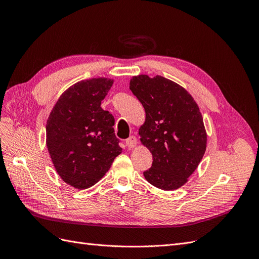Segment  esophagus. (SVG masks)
I'll return each mask as SVG.
<instances>
[{"mask_svg": "<svg viewBox=\"0 0 259 259\" xmlns=\"http://www.w3.org/2000/svg\"><path fill=\"white\" fill-rule=\"evenodd\" d=\"M126 145L129 149H133L138 145V140L135 137H130L128 140H126Z\"/></svg>", "mask_w": 259, "mask_h": 259, "instance_id": "1", "label": "esophagus"}]
</instances>
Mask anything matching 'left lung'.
<instances>
[{"mask_svg":"<svg viewBox=\"0 0 259 259\" xmlns=\"http://www.w3.org/2000/svg\"><path fill=\"white\" fill-rule=\"evenodd\" d=\"M129 88L146 112L139 135L153 161L144 172L145 179L165 191L181 188L207 148V131L195 100L184 87L160 75L132 76Z\"/></svg>","mask_w":259,"mask_h":259,"instance_id":"1","label":"left lung"}]
</instances>
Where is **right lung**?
<instances>
[{
  "instance_id": "right-lung-1",
  "label": "right lung",
  "mask_w": 259,
  "mask_h": 259,
  "mask_svg": "<svg viewBox=\"0 0 259 259\" xmlns=\"http://www.w3.org/2000/svg\"><path fill=\"white\" fill-rule=\"evenodd\" d=\"M109 77L79 80L54 104L46 124V146L61 179L75 189L97 184L121 148L113 115L101 103L113 84Z\"/></svg>"
}]
</instances>
